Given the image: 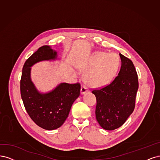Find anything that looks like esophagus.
<instances>
[{"mask_svg":"<svg viewBox=\"0 0 160 160\" xmlns=\"http://www.w3.org/2000/svg\"><path fill=\"white\" fill-rule=\"evenodd\" d=\"M88 91H89V90L86 86H83L81 88V94H84L85 93H86V92H88Z\"/></svg>","mask_w":160,"mask_h":160,"instance_id":"34e87169","label":"esophagus"}]
</instances>
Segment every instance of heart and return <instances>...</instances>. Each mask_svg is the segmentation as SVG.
Segmentation results:
<instances>
[{
    "instance_id": "obj_1",
    "label": "heart",
    "mask_w": 160,
    "mask_h": 160,
    "mask_svg": "<svg viewBox=\"0 0 160 160\" xmlns=\"http://www.w3.org/2000/svg\"><path fill=\"white\" fill-rule=\"evenodd\" d=\"M120 58L115 53L98 52L82 61L80 70L87 72L86 82L95 88L104 87L111 83L120 66Z\"/></svg>"
}]
</instances>
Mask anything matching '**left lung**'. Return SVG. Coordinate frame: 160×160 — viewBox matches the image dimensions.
Here are the masks:
<instances>
[{"label":"left lung","instance_id":"left-lung-1","mask_svg":"<svg viewBox=\"0 0 160 160\" xmlns=\"http://www.w3.org/2000/svg\"><path fill=\"white\" fill-rule=\"evenodd\" d=\"M122 65L111 83L92 91L96 98V118L100 126L114 130L122 126L135 108L138 78L131 60L120 54Z\"/></svg>","mask_w":160,"mask_h":160}]
</instances>
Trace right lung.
I'll list each match as a JSON object with an SVG mask.
<instances>
[{
    "label": "right lung",
    "instance_id": "add662e5",
    "mask_svg": "<svg viewBox=\"0 0 160 160\" xmlns=\"http://www.w3.org/2000/svg\"><path fill=\"white\" fill-rule=\"evenodd\" d=\"M57 52L43 46L25 62L20 80V94L30 118L44 130L60 128L68 118L72 105L80 94L79 83H61L47 93H40L30 78L31 67L44 60H54Z\"/></svg>",
    "mask_w": 160,
    "mask_h": 160
}]
</instances>
